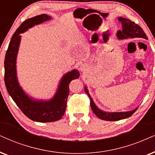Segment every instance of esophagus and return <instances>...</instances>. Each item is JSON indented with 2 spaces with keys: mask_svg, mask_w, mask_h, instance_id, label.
Here are the masks:
<instances>
[{
  "mask_svg": "<svg viewBox=\"0 0 155 155\" xmlns=\"http://www.w3.org/2000/svg\"><path fill=\"white\" fill-rule=\"evenodd\" d=\"M88 69V66L87 65V64H81V66H80V70H81V71H86Z\"/></svg>",
  "mask_w": 155,
  "mask_h": 155,
  "instance_id": "obj_1",
  "label": "esophagus"
}]
</instances>
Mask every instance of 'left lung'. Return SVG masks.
<instances>
[{
	"label": "left lung",
	"instance_id": "1",
	"mask_svg": "<svg viewBox=\"0 0 155 155\" xmlns=\"http://www.w3.org/2000/svg\"><path fill=\"white\" fill-rule=\"evenodd\" d=\"M118 20L119 22L122 24V30L118 31L117 32V37L119 39H124L128 38H142L147 40V37L142 28L140 25L136 24L133 21L129 20L127 18H124L122 17H119ZM84 91L87 94L90 99V104L93 112L97 115V117L102 120L106 121H118L120 119H126L130 117L137 111V108H136L134 110L130 111H124V112H106L101 109H99L96 106L94 102L93 99L91 97V96L89 94V91L87 90V88H84Z\"/></svg>",
	"mask_w": 155,
	"mask_h": 155
}]
</instances>
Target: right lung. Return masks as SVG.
Here are the masks:
<instances>
[{
    "label": "right lung",
    "instance_id": "1",
    "mask_svg": "<svg viewBox=\"0 0 155 155\" xmlns=\"http://www.w3.org/2000/svg\"><path fill=\"white\" fill-rule=\"evenodd\" d=\"M51 18L49 15L41 14L23 21L13 35L4 61V80L9 95L25 116L38 122H51L62 118L66 108L70 82L80 76L76 69L64 74L54 97L48 101L36 100L29 97L19 85L16 76V57L21 41L20 34Z\"/></svg>",
    "mask_w": 155,
    "mask_h": 155
}]
</instances>
